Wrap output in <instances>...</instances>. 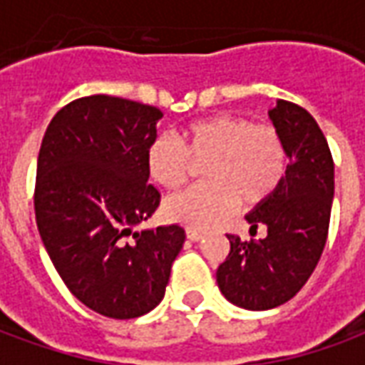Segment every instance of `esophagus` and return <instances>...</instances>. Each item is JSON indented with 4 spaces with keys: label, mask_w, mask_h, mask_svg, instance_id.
I'll use <instances>...</instances> for the list:
<instances>
[{
    "label": "esophagus",
    "mask_w": 365,
    "mask_h": 365,
    "mask_svg": "<svg viewBox=\"0 0 365 365\" xmlns=\"http://www.w3.org/2000/svg\"><path fill=\"white\" fill-rule=\"evenodd\" d=\"M185 235H187V238L190 240H193V242H197V240H201L203 238V230H197V229H187L185 230Z\"/></svg>",
    "instance_id": "34e87169"
}]
</instances>
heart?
Listing matches in <instances>:
<instances>
[{"label":"heart","mask_w":365,"mask_h":365,"mask_svg":"<svg viewBox=\"0 0 365 365\" xmlns=\"http://www.w3.org/2000/svg\"><path fill=\"white\" fill-rule=\"evenodd\" d=\"M287 144L277 128L230 113L191 120L180 140L156 136L146 152L152 180L170 191L190 182L193 164H203L205 183L164 205L170 221L195 229L213 227L238 201L246 207L268 201L287 174Z\"/></svg>","instance_id":"heart-1"}]
</instances>
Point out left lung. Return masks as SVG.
Masks as SVG:
<instances>
[{
	"mask_svg": "<svg viewBox=\"0 0 365 365\" xmlns=\"http://www.w3.org/2000/svg\"><path fill=\"white\" fill-rule=\"evenodd\" d=\"M269 119L287 144V174L268 201L246 215L252 237L258 227L268 235H227L230 252L217 269L222 295L250 311L283 305L305 285L327 245L334 197L332 154L311 113L279 99Z\"/></svg>",
	"mask_w": 365,
	"mask_h": 365,
	"instance_id": "1",
	"label": "left lung"
}]
</instances>
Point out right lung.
Listing matches in <instances>:
<instances>
[{
	"label": "right lung",
	"instance_id": "obj_1",
	"mask_svg": "<svg viewBox=\"0 0 365 365\" xmlns=\"http://www.w3.org/2000/svg\"><path fill=\"white\" fill-rule=\"evenodd\" d=\"M160 119L152 105L80 97L54 115L38 152L35 215L44 248L72 295L109 319L158 305L185 240L180 225L133 230L160 205L146 164Z\"/></svg>",
	"mask_w": 365,
	"mask_h": 365
}]
</instances>
